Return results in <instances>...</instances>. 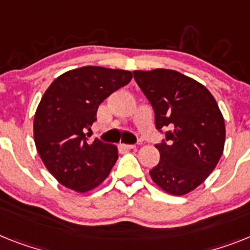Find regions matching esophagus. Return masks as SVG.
<instances>
[{"label":"esophagus","instance_id":"34e87169","mask_svg":"<svg viewBox=\"0 0 250 250\" xmlns=\"http://www.w3.org/2000/svg\"><path fill=\"white\" fill-rule=\"evenodd\" d=\"M121 147L125 148V150H133L136 148L135 145H125V144H121Z\"/></svg>","mask_w":250,"mask_h":250}]
</instances>
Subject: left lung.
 I'll return each instance as SVG.
<instances>
[{
  "label": "left lung",
  "instance_id": "1",
  "mask_svg": "<svg viewBox=\"0 0 250 250\" xmlns=\"http://www.w3.org/2000/svg\"><path fill=\"white\" fill-rule=\"evenodd\" d=\"M136 83L165 132L156 148L160 161L150 170L165 192L183 196L205 182L224 151L225 122L215 98L196 80L173 70L133 71Z\"/></svg>",
  "mask_w": 250,
  "mask_h": 250
}]
</instances>
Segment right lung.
<instances>
[{
  "label": "right lung",
  "mask_w": 250,
  "mask_h": 250,
  "mask_svg": "<svg viewBox=\"0 0 250 250\" xmlns=\"http://www.w3.org/2000/svg\"><path fill=\"white\" fill-rule=\"evenodd\" d=\"M132 73L125 70L85 66L58 76L44 93L34 117L38 154L62 186L87 192L109 175L118 148L89 132L98 108L109 95L125 86Z\"/></svg>",
  "instance_id": "1"
}]
</instances>
